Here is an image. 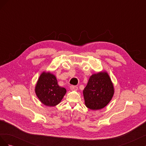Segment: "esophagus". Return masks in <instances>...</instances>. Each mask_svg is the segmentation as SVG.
Here are the masks:
<instances>
[{
  "label": "esophagus",
  "instance_id": "obj_1",
  "mask_svg": "<svg viewBox=\"0 0 146 146\" xmlns=\"http://www.w3.org/2000/svg\"><path fill=\"white\" fill-rule=\"evenodd\" d=\"M70 89L72 91H77L78 90V87L77 86L71 85V86H70Z\"/></svg>",
  "mask_w": 146,
  "mask_h": 146
}]
</instances>
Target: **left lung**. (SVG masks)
Instances as JSON below:
<instances>
[{
  "mask_svg": "<svg viewBox=\"0 0 146 146\" xmlns=\"http://www.w3.org/2000/svg\"><path fill=\"white\" fill-rule=\"evenodd\" d=\"M114 92L113 84L107 72L92 75L83 91L85 105L92 110L103 108L111 100Z\"/></svg>",
  "mask_w": 146,
  "mask_h": 146,
  "instance_id": "8db88e82",
  "label": "left lung"
}]
</instances>
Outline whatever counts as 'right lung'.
Instances as JSON below:
<instances>
[{"instance_id": "add662e5", "label": "right lung", "mask_w": 146, "mask_h": 146, "mask_svg": "<svg viewBox=\"0 0 146 146\" xmlns=\"http://www.w3.org/2000/svg\"><path fill=\"white\" fill-rule=\"evenodd\" d=\"M35 91L39 100L48 107L58 105L66 92L64 88L58 85L54 74L45 72L39 76Z\"/></svg>"}]
</instances>
